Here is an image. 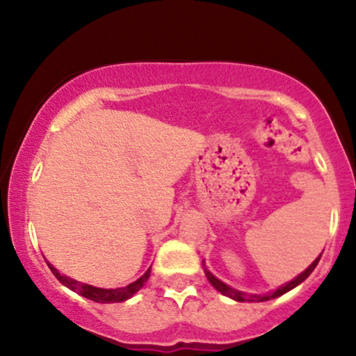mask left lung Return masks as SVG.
I'll return each mask as SVG.
<instances>
[{"mask_svg":"<svg viewBox=\"0 0 356 356\" xmlns=\"http://www.w3.org/2000/svg\"><path fill=\"white\" fill-rule=\"evenodd\" d=\"M320 257H321V254L318 256L316 259H314L313 263L309 264V266L306 268L305 271L301 273L300 276H296L295 280L289 281V283H286V284H283V286H280V288L275 289V291L266 293V295H248V293H243V291H239V289H234V288H231V286H227L226 283H222V281L218 280V277L212 275L209 269L204 268V273H206V276H207V280H209V283H211L212 286H214V288L218 289L219 293H222L224 296H229L231 300L241 301V303H243V301H249V303H259V301H268V300H273V298H277V296L284 295V293H288L289 289L296 288L298 284L303 283L306 277L312 275L313 269L316 268V264H318V261H320ZM202 266H204V261H202Z\"/></svg>","mask_w":356,"mask_h":356,"instance_id":"1","label":"left lung"}]
</instances>
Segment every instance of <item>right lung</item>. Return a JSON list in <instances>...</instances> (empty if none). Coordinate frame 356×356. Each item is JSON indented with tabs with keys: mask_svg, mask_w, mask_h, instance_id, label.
<instances>
[{
	"mask_svg": "<svg viewBox=\"0 0 356 356\" xmlns=\"http://www.w3.org/2000/svg\"><path fill=\"white\" fill-rule=\"evenodd\" d=\"M48 268L51 269V273L56 276V280H58L61 284H65L67 288H70L72 291H76L81 296L88 298V300L97 301V303H122V301L129 300V298L136 295L138 289L147 283V280H149L150 276V268H149L144 273V276H140L137 281H134V283L127 284L125 288L104 289V288H95V286H90L85 283H79V281L72 280V277L60 275V271H56L50 263H48Z\"/></svg>",
	"mask_w": 356,
	"mask_h": 356,
	"instance_id": "add662e5",
	"label": "right lung"
}]
</instances>
